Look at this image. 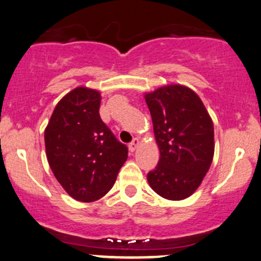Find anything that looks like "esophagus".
<instances>
[{"instance_id":"obj_1","label":"esophagus","mask_w":261,"mask_h":261,"mask_svg":"<svg viewBox=\"0 0 261 261\" xmlns=\"http://www.w3.org/2000/svg\"><path fill=\"white\" fill-rule=\"evenodd\" d=\"M139 145H140V140L139 139H134L130 142V145H128V148H130L131 152H134L135 149L139 147Z\"/></svg>"}]
</instances>
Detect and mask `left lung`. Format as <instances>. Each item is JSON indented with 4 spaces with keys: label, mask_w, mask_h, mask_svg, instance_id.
Masks as SVG:
<instances>
[{
    "label": "left lung",
    "mask_w": 261,
    "mask_h": 261,
    "mask_svg": "<svg viewBox=\"0 0 261 261\" xmlns=\"http://www.w3.org/2000/svg\"><path fill=\"white\" fill-rule=\"evenodd\" d=\"M145 98L161 152L147 180L164 199H187L211 166L214 124L199 95L188 87H162Z\"/></svg>",
    "instance_id": "1"
}]
</instances>
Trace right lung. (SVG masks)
<instances>
[{
	"mask_svg": "<svg viewBox=\"0 0 261 261\" xmlns=\"http://www.w3.org/2000/svg\"><path fill=\"white\" fill-rule=\"evenodd\" d=\"M99 107V92L77 87L59 101L45 128L50 168L79 201L106 195L127 160L126 145L101 120Z\"/></svg>",
	"mask_w": 261,
	"mask_h": 261,
	"instance_id": "obj_1",
	"label": "right lung"
}]
</instances>
